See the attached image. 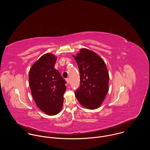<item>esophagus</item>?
I'll use <instances>...</instances> for the list:
<instances>
[{
	"mask_svg": "<svg viewBox=\"0 0 150 150\" xmlns=\"http://www.w3.org/2000/svg\"><path fill=\"white\" fill-rule=\"evenodd\" d=\"M66 81L67 84H69V82H70V81H69V79L67 78V79H66Z\"/></svg>",
	"mask_w": 150,
	"mask_h": 150,
	"instance_id": "34e87169",
	"label": "esophagus"
}]
</instances>
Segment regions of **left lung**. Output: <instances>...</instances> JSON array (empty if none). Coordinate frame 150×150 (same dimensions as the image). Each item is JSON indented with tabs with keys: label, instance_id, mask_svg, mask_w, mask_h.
I'll return each instance as SVG.
<instances>
[{
	"label": "left lung",
	"instance_id": "obj_1",
	"mask_svg": "<svg viewBox=\"0 0 150 150\" xmlns=\"http://www.w3.org/2000/svg\"><path fill=\"white\" fill-rule=\"evenodd\" d=\"M73 55L80 74V86L75 96L83 107L94 110L100 107L108 91L109 74L107 67L98 54L81 48Z\"/></svg>",
	"mask_w": 150,
	"mask_h": 150
}]
</instances>
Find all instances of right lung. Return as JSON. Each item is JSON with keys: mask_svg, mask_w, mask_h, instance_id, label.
Instances as JSON below:
<instances>
[{"mask_svg": "<svg viewBox=\"0 0 150 150\" xmlns=\"http://www.w3.org/2000/svg\"><path fill=\"white\" fill-rule=\"evenodd\" d=\"M57 57L47 53L33 64L29 82L33 98L42 111L48 115L58 114L63 106L66 81L54 68Z\"/></svg>", "mask_w": 150, "mask_h": 150, "instance_id": "1", "label": "right lung"}]
</instances>
